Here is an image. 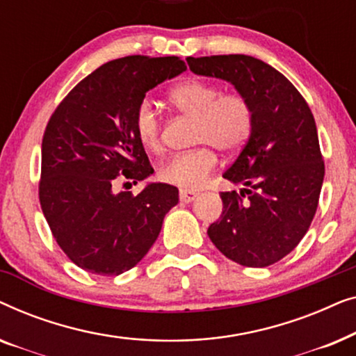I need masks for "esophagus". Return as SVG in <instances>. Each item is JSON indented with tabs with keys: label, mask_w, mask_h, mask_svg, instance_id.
<instances>
[{
	"label": "esophagus",
	"mask_w": 356,
	"mask_h": 356,
	"mask_svg": "<svg viewBox=\"0 0 356 356\" xmlns=\"http://www.w3.org/2000/svg\"><path fill=\"white\" fill-rule=\"evenodd\" d=\"M197 196H199L197 193H194V191H188V189H181V191H179V199H181V202H184V204L193 202L194 199H196Z\"/></svg>",
	"instance_id": "34e87169"
}]
</instances>
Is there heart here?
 Masks as SVG:
<instances>
[{"label": "heart", "instance_id": "1", "mask_svg": "<svg viewBox=\"0 0 356 356\" xmlns=\"http://www.w3.org/2000/svg\"><path fill=\"white\" fill-rule=\"evenodd\" d=\"M168 102L179 115L196 121L193 139L204 145L165 160L157 175L160 181L191 191L201 188L217 167V154L211 145L227 154L245 147L254 128V111L240 92H223L209 81H188L173 87ZM133 123L140 145L147 152H160L162 120L147 99L136 106Z\"/></svg>", "mask_w": 356, "mask_h": 356}]
</instances>
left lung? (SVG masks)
Masks as SVG:
<instances>
[{
	"label": "left lung",
	"instance_id": "8db88e82",
	"mask_svg": "<svg viewBox=\"0 0 356 356\" xmlns=\"http://www.w3.org/2000/svg\"><path fill=\"white\" fill-rule=\"evenodd\" d=\"M186 61L196 74L232 82L254 111L250 140L223 173L245 188L220 194V220L207 235L238 264L272 266L298 246L319 204L324 160L314 116L296 87L257 58L213 55Z\"/></svg>",
	"mask_w": 356,
	"mask_h": 356
}]
</instances>
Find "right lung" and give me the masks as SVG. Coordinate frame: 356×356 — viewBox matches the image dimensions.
Wrapping results in <instances>:
<instances>
[{"label": "right lung", "instance_id": "obj_1", "mask_svg": "<svg viewBox=\"0 0 356 356\" xmlns=\"http://www.w3.org/2000/svg\"><path fill=\"white\" fill-rule=\"evenodd\" d=\"M184 70L178 56L108 61L84 77L48 120L38 199L58 246L81 269L99 275L129 270L177 206L178 189L170 184H147L136 196L115 186L152 175L134 133V110L145 92Z\"/></svg>", "mask_w": 356, "mask_h": 356}]
</instances>
